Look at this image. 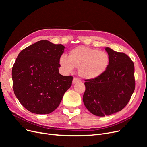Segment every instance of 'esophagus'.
Returning a JSON list of instances; mask_svg holds the SVG:
<instances>
[{
    "instance_id": "1",
    "label": "esophagus",
    "mask_w": 147,
    "mask_h": 147,
    "mask_svg": "<svg viewBox=\"0 0 147 147\" xmlns=\"http://www.w3.org/2000/svg\"><path fill=\"white\" fill-rule=\"evenodd\" d=\"M79 82H80V80L77 78H74L73 79L72 83H73L74 84H75V83H78Z\"/></svg>"
}]
</instances>
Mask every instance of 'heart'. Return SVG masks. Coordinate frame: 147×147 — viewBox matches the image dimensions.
<instances>
[{
    "label": "heart",
    "instance_id": "obj_1",
    "mask_svg": "<svg viewBox=\"0 0 147 147\" xmlns=\"http://www.w3.org/2000/svg\"><path fill=\"white\" fill-rule=\"evenodd\" d=\"M109 63L110 57L106 52L83 45L71 50L69 57L62 55L59 58V64L65 72H70L74 68H78L79 76L88 80L100 77Z\"/></svg>",
    "mask_w": 147,
    "mask_h": 147
}]
</instances>
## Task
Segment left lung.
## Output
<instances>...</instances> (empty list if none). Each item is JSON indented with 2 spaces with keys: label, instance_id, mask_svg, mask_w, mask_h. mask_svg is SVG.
Here are the masks:
<instances>
[{
  "label": "left lung",
  "instance_id": "obj_1",
  "mask_svg": "<svg viewBox=\"0 0 147 147\" xmlns=\"http://www.w3.org/2000/svg\"><path fill=\"white\" fill-rule=\"evenodd\" d=\"M110 63L99 78L86 80L83 103L93 115L105 117L121 111L127 104L135 90L134 65L124 53L106 47Z\"/></svg>",
  "mask_w": 147,
  "mask_h": 147
}]
</instances>
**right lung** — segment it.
<instances>
[{
	"instance_id": "right-lung-1",
	"label": "right lung",
	"mask_w": 147,
	"mask_h": 147,
	"mask_svg": "<svg viewBox=\"0 0 147 147\" xmlns=\"http://www.w3.org/2000/svg\"><path fill=\"white\" fill-rule=\"evenodd\" d=\"M65 47L46 40L22 50L12 68L13 91L21 105L36 114H49L60 104L73 77L59 73Z\"/></svg>"
}]
</instances>
